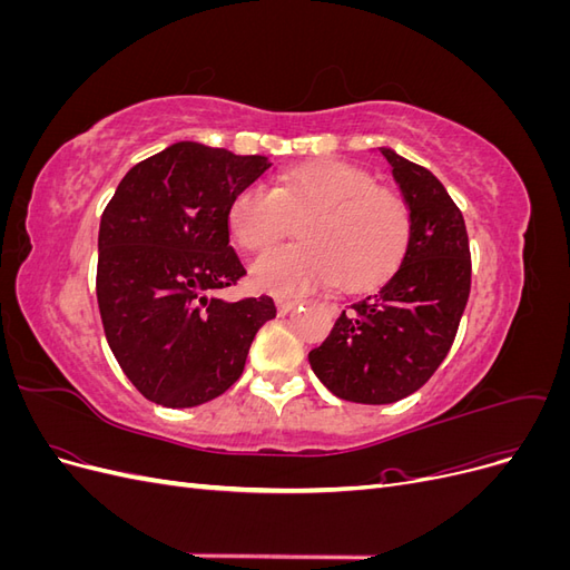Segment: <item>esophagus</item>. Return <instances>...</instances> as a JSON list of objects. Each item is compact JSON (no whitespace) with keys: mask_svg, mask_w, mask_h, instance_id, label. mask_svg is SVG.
Listing matches in <instances>:
<instances>
[{"mask_svg":"<svg viewBox=\"0 0 570 570\" xmlns=\"http://www.w3.org/2000/svg\"><path fill=\"white\" fill-rule=\"evenodd\" d=\"M297 304H299L297 299H278V302H275V306H278V314H281V316H287L289 312H295Z\"/></svg>","mask_w":570,"mask_h":570,"instance_id":"34e87169","label":"esophagus"}]
</instances>
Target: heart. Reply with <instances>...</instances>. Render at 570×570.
<instances>
[{
    "label": "heart",
    "instance_id": "obj_1",
    "mask_svg": "<svg viewBox=\"0 0 570 570\" xmlns=\"http://www.w3.org/2000/svg\"><path fill=\"white\" fill-rule=\"evenodd\" d=\"M299 223L302 243L254 264V283L275 295L327 285L368 289L402 264L411 239L406 202L377 187L368 170L321 161L281 174L273 187L247 185L228 209V226L245 252L262 254Z\"/></svg>",
    "mask_w": 570,
    "mask_h": 570
}]
</instances>
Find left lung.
<instances>
[{"label": "left lung", "instance_id": "left-lung-1", "mask_svg": "<svg viewBox=\"0 0 570 570\" xmlns=\"http://www.w3.org/2000/svg\"><path fill=\"white\" fill-rule=\"evenodd\" d=\"M411 214L406 254L381 289L352 304L308 352L318 381L340 400L392 404L423 387L459 331L471 292L469 233L428 168L381 147Z\"/></svg>", "mask_w": 570, "mask_h": 570}]
</instances>
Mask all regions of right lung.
Returning a JSON list of instances; mask_svg holds the SVG:
<instances>
[{
  "instance_id": "right-lung-1",
  "label": "right lung",
  "mask_w": 570,
  "mask_h": 570,
  "mask_svg": "<svg viewBox=\"0 0 570 570\" xmlns=\"http://www.w3.org/2000/svg\"><path fill=\"white\" fill-rule=\"evenodd\" d=\"M271 168L266 157L176 142L132 166L99 223L97 304L109 347L149 402L199 406L245 371L252 340L275 318L271 297L226 302L247 273L228 209Z\"/></svg>"
}]
</instances>
